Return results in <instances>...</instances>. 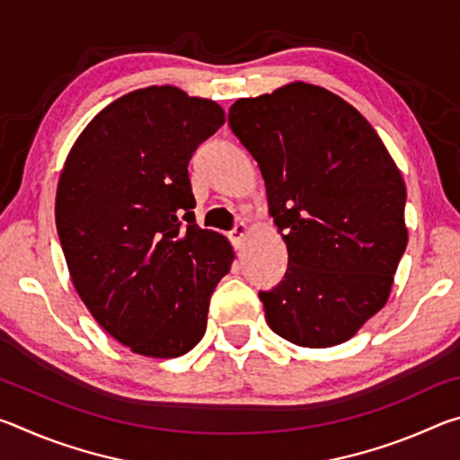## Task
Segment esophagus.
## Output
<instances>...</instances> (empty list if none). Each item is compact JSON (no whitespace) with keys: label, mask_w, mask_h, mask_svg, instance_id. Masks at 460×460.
<instances>
[{"label":"esophagus","mask_w":460,"mask_h":460,"mask_svg":"<svg viewBox=\"0 0 460 460\" xmlns=\"http://www.w3.org/2000/svg\"><path fill=\"white\" fill-rule=\"evenodd\" d=\"M245 237H247V225H243V223H237L235 227L231 229V233H229V239H231V243L235 245L237 249L243 245V241H245Z\"/></svg>","instance_id":"obj_1"}]
</instances>
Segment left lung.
Returning <instances> with one entry per match:
<instances>
[{
    "label": "left lung",
    "mask_w": 460,
    "mask_h": 460,
    "mask_svg": "<svg viewBox=\"0 0 460 460\" xmlns=\"http://www.w3.org/2000/svg\"><path fill=\"white\" fill-rule=\"evenodd\" d=\"M229 128L284 231V279L260 292L270 329L300 347L345 342L384 308L408 245L406 184L377 131L323 87L239 99Z\"/></svg>",
    "instance_id": "left-lung-1"
}]
</instances>
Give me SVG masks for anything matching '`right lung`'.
<instances>
[{"instance_id":"obj_1","label":"right lung","mask_w":460,"mask_h":460,"mask_svg":"<svg viewBox=\"0 0 460 460\" xmlns=\"http://www.w3.org/2000/svg\"><path fill=\"white\" fill-rule=\"evenodd\" d=\"M225 123L208 99L131 91L76 139L57 190V231L95 321L146 357H181L202 339L233 249L194 221L189 162Z\"/></svg>"}]
</instances>
